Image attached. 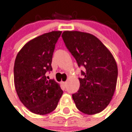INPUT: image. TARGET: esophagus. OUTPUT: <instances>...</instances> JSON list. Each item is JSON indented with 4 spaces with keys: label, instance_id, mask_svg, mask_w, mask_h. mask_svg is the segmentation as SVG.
Returning <instances> with one entry per match:
<instances>
[{
    "label": "esophagus",
    "instance_id": "34e87169",
    "mask_svg": "<svg viewBox=\"0 0 132 132\" xmlns=\"http://www.w3.org/2000/svg\"><path fill=\"white\" fill-rule=\"evenodd\" d=\"M62 84L64 85V86H66V85H67V82H66V81H64V82H62Z\"/></svg>",
    "mask_w": 132,
    "mask_h": 132
}]
</instances>
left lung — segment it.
<instances>
[{"mask_svg": "<svg viewBox=\"0 0 132 132\" xmlns=\"http://www.w3.org/2000/svg\"><path fill=\"white\" fill-rule=\"evenodd\" d=\"M62 37L79 67L86 69L81 71L79 89L72 94L76 107L86 114L101 112L109 105L116 89L118 68L114 58L92 34L66 31Z\"/></svg>", "mask_w": 132, "mask_h": 132, "instance_id": "1", "label": "left lung"}]
</instances>
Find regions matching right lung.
Returning <instances> with one entry per match:
<instances>
[{"instance_id": "add662e5", "label": "right lung", "mask_w": 132, "mask_h": 132, "mask_svg": "<svg viewBox=\"0 0 132 132\" xmlns=\"http://www.w3.org/2000/svg\"><path fill=\"white\" fill-rule=\"evenodd\" d=\"M62 31H51L28 42L18 52L13 68L15 90L31 112L47 114L56 108L63 91L54 79H48L55 44Z\"/></svg>"}]
</instances>
